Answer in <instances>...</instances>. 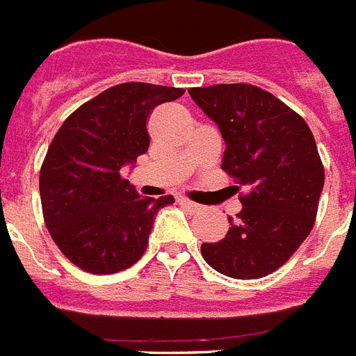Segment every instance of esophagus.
Masks as SVG:
<instances>
[{"mask_svg": "<svg viewBox=\"0 0 356 356\" xmlns=\"http://www.w3.org/2000/svg\"><path fill=\"white\" fill-rule=\"evenodd\" d=\"M178 202H180L181 206H186V207H189V209H193V211H200V209H202L200 204H196V202L187 200V198H178Z\"/></svg>", "mask_w": 356, "mask_h": 356, "instance_id": "34e87169", "label": "esophagus"}]
</instances>
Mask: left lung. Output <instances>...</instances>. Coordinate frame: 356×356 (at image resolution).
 Segmentation results:
<instances>
[{"mask_svg":"<svg viewBox=\"0 0 356 356\" xmlns=\"http://www.w3.org/2000/svg\"><path fill=\"white\" fill-rule=\"evenodd\" d=\"M189 95L217 123L222 169L246 191L226 237L202 244V257L235 280L272 274L314 226L323 189L314 136L285 102L252 84L191 88Z\"/></svg>","mask_w":356,"mask_h":356,"instance_id":"left-lung-1","label":"left lung"}]
</instances>
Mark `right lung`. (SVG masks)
Returning <instances> with one entry per match:
<instances>
[{"label":"right lung","mask_w":356,"mask_h":356,"mask_svg":"<svg viewBox=\"0 0 356 356\" xmlns=\"http://www.w3.org/2000/svg\"><path fill=\"white\" fill-rule=\"evenodd\" d=\"M181 88L127 82L76 108L51 141L40 170L45 226L62 254L90 274H115L145 254L154 215L175 204L139 196L124 180L149 150L147 119Z\"/></svg>","instance_id":"add662e5"}]
</instances>
